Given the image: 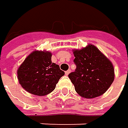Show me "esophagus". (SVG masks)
Instances as JSON below:
<instances>
[{"instance_id": "34e87169", "label": "esophagus", "mask_w": 128, "mask_h": 128, "mask_svg": "<svg viewBox=\"0 0 128 128\" xmlns=\"http://www.w3.org/2000/svg\"><path fill=\"white\" fill-rule=\"evenodd\" d=\"M70 71H71L70 70H68L67 71H65V74H66V75H68L70 73Z\"/></svg>"}]
</instances>
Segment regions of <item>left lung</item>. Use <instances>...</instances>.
I'll return each instance as SVG.
<instances>
[{"instance_id":"left-lung-1","label":"left lung","mask_w":128,"mask_h":128,"mask_svg":"<svg viewBox=\"0 0 128 128\" xmlns=\"http://www.w3.org/2000/svg\"><path fill=\"white\" fill-rule=\"evenodd\" d=\"M73 53L77 68L68 77L76 92L88 99L102 95L114 80V69L110 60L92 44L74 50Z\"/></svg>"}]
</instances>
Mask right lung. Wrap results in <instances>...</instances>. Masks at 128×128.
Segmentation results:
<instances>
[{"label":"right lung","mask_w":128,"mask_h":128,"mask_svg":"<svg viewBox=\"0 0 128 128\" xmlns=\"http://www.w3.org/2000/svg\"><path fill=\"white\" fill-rule=\"evenodd\" d=\"M51 56L49 51L34 50L26 58L18 69V79L24 90L34 95L44 96L55 89L64 72L58 64L52 63Z\"/></svg>","instance_id":"obj_1"}]
</instances>
